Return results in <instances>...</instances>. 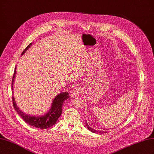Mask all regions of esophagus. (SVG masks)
<instances>
[{
	"label": "esophagus",
	"instance_id": "esophagus-1",
	"mask_svg": "<svg viewBox=\"0 0 154 154\" xmlns=\"http://www.w3.org/2000/svg\"><path fill=\"white\" fill-rule=\"evenodd\" d=\"M80 87H77L76 88H74V89L72 91L71 94V97H76L79 96V92H80Z\"/></svg>",
	"mask_w": 154,
	"mask_h": 154
}]
</instances>
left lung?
Instances as JSON below:
<instances>
[{"instance_id":"left-lung-1","label":"left lung","mask_w":154,"mask_h":154,"mask_svg":"<svg viewBox=\"0 0 154 154\" xmlns=\"http://www.w3.org/2000/svg\"><path fill=\"white\" fill-rule=\"evenodd\" d=\"M86 124H87V127L88 128V129L90 130L91 132H93V133H96V134H97V133H100V134H103V133H106L107 132H104V131H98V130H96L95 129H93L92 128L90 127L89 126H88V125L87 124V123L86 122Z\"/></svg>"}]
</instances>
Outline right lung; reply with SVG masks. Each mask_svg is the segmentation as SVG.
Wrapping results in <instances>:
<instances>
[{"mask_svg": "<svg viewBox=\"0 0 154 154\" xmlns=\"http://www.w3.org/2000/svg\"><path fill=\"white\" fill-rule=\"evenodd\" d=\"M31 45L32 44L30 43L27 45L26 48L23 51L21 55L24 54L26 51L31 47ZM16 69L17 67H15L11 82L12 91L13 90V87L14 83V79L15 78ZM69 96L68 92H66L60 93V94L56 96L55 98L53 100L48 112L42 116H30L23 112L20 109H19V108L17 106L15 98H14L13 96H12V101L14 109H15V110L17 112V113L20 116V117L24 120V122L32 126V127H34L36 128H38L40 129H47L51 127L57 123L58 119L60 118V116H61L62 112V105L63 103V101L67 98H69Z\"/></svg>", "mask_w": 154, "mask_h": 154, "instance_id": "right-lung-1", "label": "right lung"}]
</instances>
